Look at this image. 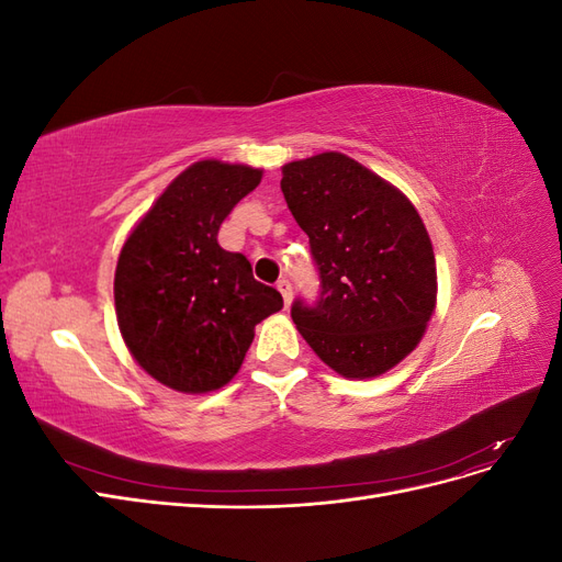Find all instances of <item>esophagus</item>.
Here are the masks:
<instances>
[{
    "label": "esophagus",
    "mask_w": 562,
    "mask_h": 562,
    "mask_svg": "<svg viewBox=\"0 0 562 562\" xmlns=\"http://www.w3.org/2000/svg\"><path fill=\"white\" fill-rule=\"evenodd\" d=\"M277 288H279V293L283 295V304L288 307V304H291V300H293V285H291V281L281 279V281L277 283Z\"/></svg>",
    "instance_id": "1"
}]
</instances>
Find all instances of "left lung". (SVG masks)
<instances>
[{"label": "left lung", "instance_id": "1", "mask_svg": "<svg viewBox=\"0 0 562 562\" xmlns=\"http://www.w3.org/2000/svg\"><path fill=\"white\" fill-rule=\"evenodd\" d=\"M281 192L310 236L321 293L291 316L318 359L353 380L411 353L436 310V258L401 190L339 151L281 168Z\"/></svg>", "mask_w": 562, "mask_h": 562}]
</instances>
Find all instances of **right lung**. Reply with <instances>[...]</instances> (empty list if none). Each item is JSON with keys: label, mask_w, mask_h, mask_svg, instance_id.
<instances>
[{"label": "right lung", "mask_w": 562, "mask_h": 562, "mask_svg": "<svg viewBox=\"0 0 562 562\" xmlns=\"http://www.w3.org/2000/svg\"><path fill=\"white\" fill-rule=\"evenodd\" d=\"M262 171L203 159L166 187L128 234L114 271L124 342L157 382L206 394L239 372L255 326L283 307L241 252L220 248L223 220Z\"/></svg>", "instance_id": "obj_1"}]
</instances>
